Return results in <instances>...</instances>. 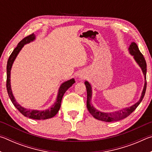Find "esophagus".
<instances>
[{
    "mask_svg": "<svg viewBox=\"0 0 152 152\" xmlns=\"http://www.w3.org/2000/svg\"><path fill=\"white\" fill-rule=\"evenodd\" d=\"M79 78H80L81 79H83V78H84V77L83 76H82V75H79Z\"/></svg>",
    "mask_w": 152,
    "mask_h": 152,
    "instance_id": "obj_1",
    "label": "esophagus"
}]
</instances>
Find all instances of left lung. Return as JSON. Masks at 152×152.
<instances>
[{"label":"left lung","instance_id":"obj_1","mask_svg":"<svg viewBox=\"0 0 152 152\" xmlns=\"http://www.w3.org/2000/svg\"><path fill=\"white\" fill-rule=\"evenodd\" d=\"M129 51L131 55H132L134 58L136 62L138 64V65L140 66V68L142 70V72L144 75V78H145V84H144L143 89L141 93V96L137 102H136L135 104L130 107H127L125 109L117 110V111L113 112V113H102L98 110L95 109L91 103V98H92V88L91 84H89L88 82L86 81L84 82L86 85V91H87V101H86V106L87 109H88L89 113L93 116L95 119L102 121L106 122H112V121H117L121 120L123 119H125L129 115L132 114V113L134 111L136 108L138 107V105L140 104V102L142 101L144 95L146 91V85H147V82H146V72H147V65H146V61L145 58H144L142 53L140 52V50H139L138 46L135 42H132V44L130 45L129 48Z\"/></svg>","mask_w":152,"mask_h":152}]
</instances>
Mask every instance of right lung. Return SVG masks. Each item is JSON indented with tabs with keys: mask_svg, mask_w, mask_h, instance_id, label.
<instances>
[{
	"mask_svg": "<svg viewBox=\"0 0 152 152\" xmlns=\"http://www.w3.org/2000/svg\"><path fill=\"white\" fill-rule=\"evenodd\" d=\"M35 39V35L34 33H32L29 35L25 37L24 39H23L20 42L18 43V45L16 48H15V50L12 51L11 56H9V58L7 61V90L8 94L9 96L10 99H11L12 104H14V106L17 108V110L21 113L22 115H23L25 117H27L28 118H31L33 119H37V120H43V119H50V118L54 117L55 115L57 114L59 110L60 109L61 106V102L62 100V97L64 94L66 92L70 86H72V84L75 82L74 79H70L69 80L64 82L61 84V86L59 88L57 99H56V101L53 104V106H51L50 108H49L48 109H46L45 110H31V109H25L23 107L17 103V102L15 101V99L12 94V92L11 91V68L13 64L15 58L18 55V53H19V51L21 50L22 48L23 47L24 45L29 43L31 42H33V40Z\"/></svg>",
	"mask_w": 152,
	"mask_h": 152,
	"instance_id": "obj_1",
	"label": "right lung"
}]
</instances>
